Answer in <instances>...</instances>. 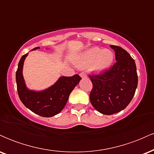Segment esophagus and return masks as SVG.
Returning a JSON list of instances; mask_svg holds the SVG:
<instances>
[{
    "label": "esophagus",
    "instance_id": "esophagus-1",
    "mask_svg": "<svg viewBox=\"0 0 154 154\" xmlns=\"http://www.w3.org/2000/svg\"><path fill=\"white\" fill-rule=\"evenodd\" d=\"M79 76H80L82 78H87V75H86V74L83 72H81V73L79 74Z\"/></svg>",
    "mask_w": 154,
    "mask_h": 154
}]
</instances>
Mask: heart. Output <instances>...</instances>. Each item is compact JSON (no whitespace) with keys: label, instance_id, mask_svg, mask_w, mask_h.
Segmentation results:
<instances>
[{"label":"heart","instance_id":"obj_1","mask_svg":"<svg viewBox=\"0 0 154 154\" xmlns=\"http://www.w3.org/2000/svg\"><path fill=\"white\" fill-rule=\"evenodd\" d=\"M114 53L109 49L93 47L81 55L78 65L81 67H91L93 71L102 73L110 68L114 62Z\"/></svg>","mask_w":154,"mask_h":154}]
</instances>
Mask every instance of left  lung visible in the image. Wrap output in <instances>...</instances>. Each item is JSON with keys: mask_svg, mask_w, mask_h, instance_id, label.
Instances as JSON below:
<instances>
[{"mask_svg": "<svg viewBox=\"0 0 154 154\" xmlns=\"http://www.w3.org/2000/svg\"><path fill=\"white\" fill-rule=\"evenodd\" d=\"M116 62L103 73L90 75L93 89L90 100L93 106L105 115L119 112L130 103L137 86L134 59L125 49L111 45Z\"/></svg>", "mask_w": 154, "mask_h": 154, "instance_id": "obj_1", "label": "left lung"}]
</instances>
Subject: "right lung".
I'll return each mask as SVG.
<instances>
[{"instance_id":"obj_1","label":"right lung","mask_w":154,"mask_h":154,"mask_svg":"<svg viewBox=\"0 0 154 154\" xmlns=\"http://www.w3.org/2000/svg\"><path fill=\"white\" fill-rule=\"evenodd\" d=\"M40 48H35L32 51ZM28 54L22 56L16 72L17 91L21 101L32 112L43 117H51L61 112L66 105L71 92L82 79L78 75L61 77L50 88L35 91L26 88L22 75L24 61Z\"/></svg>"}]
</instances>
